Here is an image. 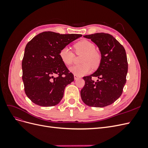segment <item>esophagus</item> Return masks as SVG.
<instances>
[{
  "instance_id": "1",
  "label": "esophagus",
  "mask_w": 148,
  "mask_h": 148,
  "mask_svg": "<svg viewBox=\"0 0 148 148\" xmlns=\"http://www.w3.org/2000/svg\"><path fill=\"white\" fill-rule=\"evenodd\" d=\"M79 77V76H77V75H74V79H78Z\"/></svg>"
}]
</instances>
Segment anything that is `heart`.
<instances>
[{
    "label": "heart",
    "mask_w": 148,
    "mask_h": 148,
    "mask_svg": "<svg viewBox=\"0 0 148 148\" xmlns=\"http://www.w3.org/2000/svg\"><path fill=\"white\" fill-rule=\"evenodd\" d=\"M74 49L77 54H83L80 65L73 66L70 68V72L77 76H83L90 72L91 66L96 69L101 62L100 53L95 50V45L92 42L83 39L75 44ZM60 59L65 65L72 64L74 55L70 48L65 46L62 48L59 53Z\"/></svg>",
    "instance_id": "1"
}]
</instances>
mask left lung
<instances>
[{"instance_id":"1","label":"left lung","mask_w":148,"mask_h":148,"mask_svg":"<svg viewBox=\"0 0 148 148\" xmlns=\"http://www.w3.org/2000/svg\"><path fill=\"white\" fill-rule=\"evenodd\" d=\"M96 44L101 54L100 64L95 73L84 77L85 84L80 92L85 104L95 107L109 106L122 95L126 83L128 62L123 46L112 36L98 33L83 36ZM92 76L99 79L95 82Z\"/></svg>"}]
</instances>
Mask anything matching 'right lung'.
I'll return each instance as SVG.
<instances>
[{
    "label": "right lung",
    "mask_w": 148,
    "mask_h": 148,
    "mask_svg": "<svg viewBox=\"0 0 148 148\" xmlns=\"http://www.w3.org/2000/svg\"><path fill=\"white\" fill-rule=\"evenodd\" d=\"M82 36L45 31L26 44L22 60V79L26 95L34 104L50 107L60 102L65 87L74 81V77L61 60L59 53Z\"/></svg>",
    "instance_id": "obj_1"
}]
</instances>
